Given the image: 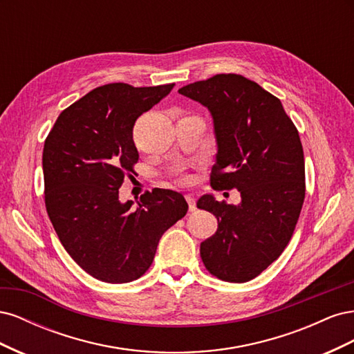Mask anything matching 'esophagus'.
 I'll return each mask as SVG.
<instances>
[{"label": "esophagus", "mask_w": 354, "mask_h": 354, "mask_svg": "<svg viewBox=\"0 0 354 354\" xmlns=\"http://www.w3.org/2000/svg\"><path fill=\"white\" fill-rule=\"evenodd\" d=\"M186 201H187V205H189V211H195L196 209V201L192 195H186Z\"/></svg>", "instance_id": "1"}]
</instances>
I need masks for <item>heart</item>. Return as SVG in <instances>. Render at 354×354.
Here are the masks:
<instances>
[{"label": "heart", "instance_id": "1", "mask_svg": "<svg viewBox=\"0 0 354 354\" xmlns=\"http://www.w3.org/2000/svg\"><path fill=\"white\" fill-rule=\"evenodd\" d=\"M181 180H185V178H181Z\"/></svg>", "mask_w": 354, "mask_h": 354}]
</instances>
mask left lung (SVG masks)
Masks as SVG:
<instances>
[{
	"mask_svg": "<svg viewBox=\"0 0 354 354\" xmlns=\"http://www.w3.org/2000/svg\"><path fill=\"white\" fill-rule=\"evenodd\" d=\"M180 94L208 108L217 140L211 186L238 189L239 205L203 195L198 208L218 229L201 243L207 270L226 282H248L291 241L306 196L304 153L281 100L236 73L185 85Z\"/></svg>",
	"mask_w": 354,
	"mask_h": 354,
	"instance_id": "8db88e82",
	"label": "left lung"
}]
</instances>
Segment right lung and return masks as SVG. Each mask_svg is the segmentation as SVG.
<instances>
[{"label": "right lung", "instance_id": "add662e5", "mask_svg": "<svg viewBox=\"0 0 354 354\" xmlns=\"http://www.w3.org/2000/svg\"><path fill=\"white\" fill-rule=\"evenodd\" d=\"M173 87L102 85L63 111L46 138L50 221L73 261L102 282L127 283L145 274L160 236L187 212L183 195L168 189L146 192L137 208L120 201L138 160L134 122Z\"/></svg>", "mask_w": 354, "mask_h": 354}]
</instances>
